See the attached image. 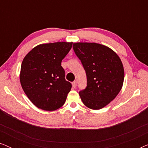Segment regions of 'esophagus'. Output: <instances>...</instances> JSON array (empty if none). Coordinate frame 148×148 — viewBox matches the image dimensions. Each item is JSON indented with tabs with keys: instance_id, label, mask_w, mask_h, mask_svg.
<instances>
[{
	"instance_id": "34e87169",
	"label": "esophagus",
	"mask_w": 148,
	"mask_h": 148,
	"mask_svg": "<svg viewBox=\"0 0 148 148\" xmlns=\"http://www.w3.org/2000/svg\"><path fill=\"white\" fill-rule=\"evenodd\" d=\"M77 85V81H74V82H73V88H75Z\"/></svg>"
}]
</instances>
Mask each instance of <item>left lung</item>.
<instances>
[{
  "label": "left lung",
  "mask_w": 148,
  "mask_h": 148,
  "mask_svg": "<svg viewBox=\"0 0 148 148\" xmlns=\"http://www.w3.org/2000/svg\"><path fill=\"white\" fill-rule=\"evenodd\" d=\"M75 53L86 71L87 86L79 94L87 107L98 110L114 100L122 88L124 69L119 56L96 43H75Z\"/></svg>",
  "instance_id": "left-lung-1"
}]
</instances>
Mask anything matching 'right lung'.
<instances>
[{"mask_svg": "<svg viewBox=\"0 0 148 148\" xmlns=\"http://www.w3.org/2000/svg\"><path fill=\"white\" fill-rule=\"evenodd\" d=\"M72 44L64 42L40 44L23 58L20 82L28 98L38 108L52 111L65 102L72 85L65 79L61 62Z\"/></svg>", "mask_w": 148, "mask_h": 148, "instance_id": "add662e5", "label": "right lung"}]
</instances>
